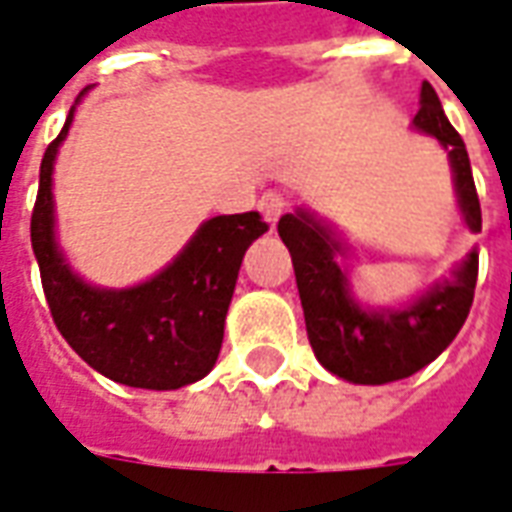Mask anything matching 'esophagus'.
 <instances>
[{
    "label": "esophagus",
    "mask_w": 512,
    "mask_h": 512,
    "mask_svg": "<svg viewBox=\"0 0 512 512\" xmlns=\"http://www.w3.org/2000/svg\"><path fill=\"white\" fill-rule=\"evenodd\" d=\"M286 206H289V204H286L284 195H281V192H275V190L264 192L262 198H259V212H262L264 220H267L270 226H275V223H278V217L284 215Z\"/></svg>",
    "instance_id": "1"
}]
</instances>
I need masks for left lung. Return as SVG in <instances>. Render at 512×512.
I'll return each mask as SVG.
<instances>
[{
	"mask_svg": "<svg viewBox=\"0 0 512 512\" xmlns=\"http://www.w3.org/2000/svg\"><path fill=\"white\" fill-rule=\"evenodd\" d=\"M413 126L433 134L449 151L460 209L471 231L480 234L482 212L469 154L463 137L441 110V101L430 82L422 85V107L413 118ZM278 234L292 253L311 350L328 372L350 383L380 386L411 378L413 372H419L447 350V344L458 336L469 317L477 284V253L466 259L452 284L436 286L413 306H405L402 311H364L353 303L347 278L333 262L342 245L328 228L314 217L297 212L278 220Z\"/></svg>",
	"mask_w": 512,
	"mask_h": 512,
	"instance_id": "1",
	"label": "left lung"
}]
</instances>
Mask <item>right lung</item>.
<instances>
[{
    "mask_svg": "<svg viewBox=\"0 0 512 512\" xmlns=\"http://www.w3.org/2000/svg\"><path fill=\"white\" fill-rule=\"evenodd\" d=\"M71 118L74 110L43 154L30 223L54 325L82 361L115 383L157 391L195 383L220 353L242 256L270 226L259 212L212 217L176 262L146 284L121 292L82 284L57 253L52 217V162Z\"/></svg>",
    "mask_w": 512,
    "mask_h": 512,
    "instance_id": "obj_1",
    "label": "right lung"
}]
</instances>
